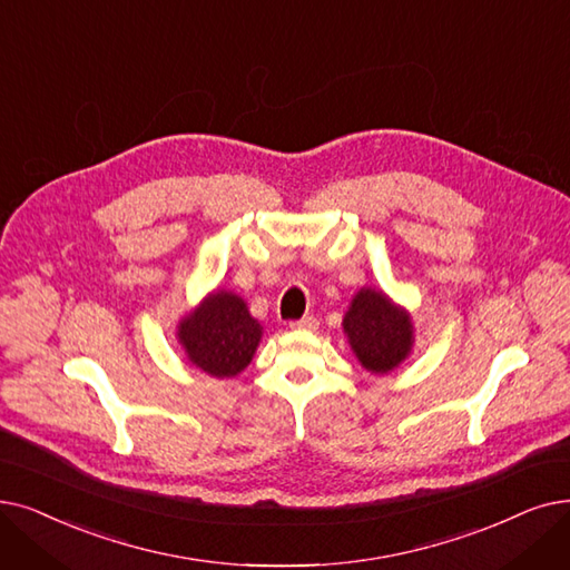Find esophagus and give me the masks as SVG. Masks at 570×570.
Segmentation results:
<instances>
[{
	"label": "esophagus",
	"mask_w": 570,
	"mask_h": 570,
	"mask_svg": "<svg viewBox=\"0 0 570 570\" xmlns=\"http://www.w3.org/2000/svg\"><path fill=\"white\" fill-rule=\"evenodd\" d=\"M288 326H291L293 331H316L318 321H316L314 316H303V318H298V321H291Z\"/></svg>",
	"instance_id": "esophagus-1"
}]
</instances>
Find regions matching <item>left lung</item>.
Listing matches in <instances>:
<instances>
[{
    "mask_svg": "<svg viewBox=\"0 0 570 570\" xmlns=\"http://www.w3.org/2000/svg\"><path fill=\"white\" fill-rule=\"evenodd\" d=\"M344 333L370 373H389L412 346L410 316L373 288L358 291L344 316Z\"/></svg>",
    "mask_w": 570,
    "mask_h": 570,
    "instance_id": "obj_1",
    "label": "left lung"
}]
</instances>
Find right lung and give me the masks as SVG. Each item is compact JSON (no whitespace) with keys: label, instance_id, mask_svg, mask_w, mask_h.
Masks as SVG:
<instances>
[{"label":"right lung","instance_id":"1","mask_svg":"<svg viewBox=\"0 0 570 570\" xmlns=\"http://www.w3.org/2000/svg\"><path fill=\"white\" fill-rule=\"evenodd\" d=\"M179 340L193 365L214 377H233L252 363L261 324L233 293L218 291L179 326Z\"/></svg>","mask_w":570,"mask_h":570}]
</instances>
